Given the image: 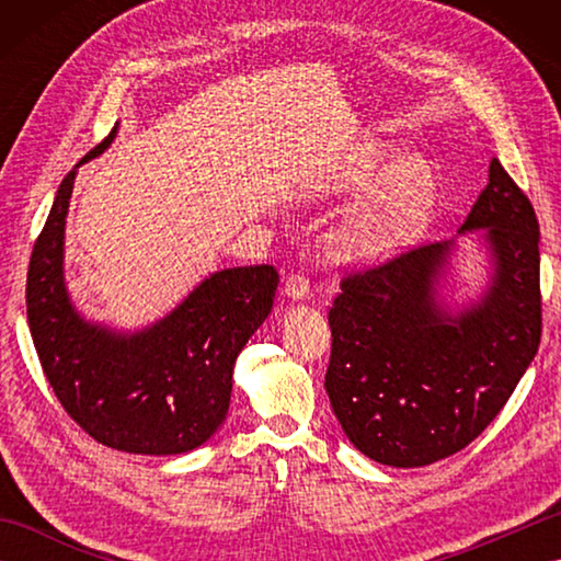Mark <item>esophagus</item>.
Here are the masks:
<instances>
[{"label":"esophagus","instance_id":"esophagus-1","mask_svg":"<svg viewBox=\"0 0 561 561\" xmlns=\"http://www.w3.org/2000/svg\"><path fill=\"white\" fill-rule=\"evenodd\" d=\"M308 291H311V279H308L301 272H294L287 279V284H284V294H287L291 301L308 299Z\"/></svg>","mask_w":561,"mask_h":561}]
</instances>
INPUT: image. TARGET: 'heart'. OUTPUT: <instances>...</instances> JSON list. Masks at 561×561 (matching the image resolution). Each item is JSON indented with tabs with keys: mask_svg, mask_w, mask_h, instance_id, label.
<instances>
[{
	"mask_svg": "<svg viewBox=\"0 0 561 561\" xmlns=\"http://www.w3.org/2000/svg\"><path fill=\"white\" fill-rule=\"evenodd\" d=\"M328 193L354 195L377 187L332 236L344 260H376L398 253L420 238L436 207V178L422 159L390 163L386 147L359 141L320 175Z\"/></svg>",
	"mask_w": 561,
	"mask_h": 561,
	"instance_id": "b5f03b06",
	"label": "heart"
}]
</instances>
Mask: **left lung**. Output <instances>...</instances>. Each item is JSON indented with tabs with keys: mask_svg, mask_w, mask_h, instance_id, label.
<instances>
[{
	"mask_svg": "<svg viewBox=\"0 0 561 561\" xmlns=\"http://www.w3.org/2000/svg\"><path fill=\"white\" fill-rule=\"evenodd\" d=\"M465 231H484L492 277L462 311L438 301L453 241L344 274L332 301L325 390L344 434L376 462L422 468L462 450L538 354L540 226L499 159Z\"/></svg>",
	"mask_w": 561,
	"mask_h": 561,
	"instance_id": "left-lung-1",
	"label": "left lung"
}]
</instances>
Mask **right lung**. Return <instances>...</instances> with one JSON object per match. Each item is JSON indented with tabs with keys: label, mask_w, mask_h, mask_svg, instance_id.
<instances>
[{
	"label": "right lung",
	"mask_w": 561,
	"mask_h": 561,
	"mask_svg": "<svg viewBox=\"0 0 561 561\" xmlns=\"http://www.w3.org/2000/svg\"><path fill=\"white\" fill-rule=\"evenodd\" d=\"M71 169L33 245L26 279L31 337L65 412L99 444L137 456H178L205 444L226 420L233 364L272 311V265L214 272L183 304L137 332H117L71 306L65 284V224Z\"/></svg>",
	"instance_id": "1"
}]
</instances>
